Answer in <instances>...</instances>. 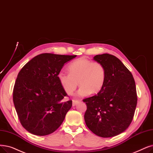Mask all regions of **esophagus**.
Returning <instances> with one entry per match:
<instances>
[{"label":"esophagus","instance_id":"34e87169","mask_svg":"<svg viewBox=\"0 0 153 153\" xmlns=\"http://www.w3.org/2000/svg\"><path fill=\"white\" fill-rule=\"evenodd\" d=\"M79 101H75V100H72V106H75L76 105H77L78 104Z\"/></svg>","mask_w":153,"mask_h":153}]
</instances>
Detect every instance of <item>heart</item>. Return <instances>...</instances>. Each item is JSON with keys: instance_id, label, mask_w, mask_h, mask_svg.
Returning <instances> with one entry per match:
<instances>
[{"instance_id": "obj_1", "label": "heart", "mask_w": 153, "mask_h": 153, "mask_svg": "<svg viewBox=\"0 0 153 153\" xmlns=\"http://www.w3.org/2000/svg\"><path fill=\"white\" fill-rule=\"evenodd\" d=\"M69 73L59 72L58 80L64 91L68 94L73 93L78 85L80 88L76 96L81 97L99 92L102 88L105 79V71L104 66L97 62L81 57L72 62L68 66Z\"/></svg>"}]
</instances>
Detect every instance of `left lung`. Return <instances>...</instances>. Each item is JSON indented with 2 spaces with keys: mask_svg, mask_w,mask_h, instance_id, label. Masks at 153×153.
<instances>
[{
  "mask_svg": "<svg viewBox=\"0 0 153 153\" xmlns=\"http://www.w3.org/2000/svg\"><path fill=\"white\" fill-rule=\"evenodd\" d=\"M93 59L104 66L105 79L96 95L83 99L87 105L84 120L97 136L113 137L127 129L133 119L137 101L135 81L116 56L103 54Z\"/></svg>",
  "mask_w": 153,
  "mask_h": 153,
  "instance_id": "obj_1",
  "label": "left lung"
}]
</instances>
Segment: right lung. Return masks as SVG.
Segmentation results:
<instances>
[{"label": "right lung", "mask_w": 153, "mask_h": 153, "mask_svg": "<svg viewBox=\"0 0 153 153\" xmlns=\"http://www.w3.org/2000/svg\"><path fill=\"white\" fill-rule=\"evenodd\" d=\"M77 56L39 54L20 71L13 90V101L23 127L37 136L48 135L59 128L72 107L57 78L64 64Z\"/></svg>", "instance_id": "add662e5"}]
</instances>
